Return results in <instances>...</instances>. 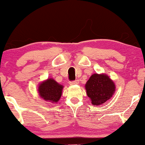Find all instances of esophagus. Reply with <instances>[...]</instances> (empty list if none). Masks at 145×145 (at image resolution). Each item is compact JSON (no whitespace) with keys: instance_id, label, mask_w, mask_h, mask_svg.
Wrapping results in <instances>:
<instances>
[{"instance_id":"esophagus-1","label":"esophagus","mask_w":145,"mask_h":145,"mask_svg":"<svg viewBox=\"0 0 145 145\" xmlns=\"http://www.w3.org/2000/svg\"><path fill=\"white\" fill-rule=\"evenodd\" d=\"M69 83L70 85H74V84H78V82L77 80H75V81H71V82H69Z\"/></svg>"}]
</instances>
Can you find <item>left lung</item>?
I'll return each instance as SVG.
<instances>
[{"label": "left lung", "mask_w": 145, "mask_h": 145, "mask_svg": "<svg viewBox=\"0 0 145 145\" xmlns=\"http://www.w3.org/2000/svg\"><path fill=\"white\" fill-rule=\"evenodd\" d=\"M86 94L94 106L101 105L112 97L115 84L106 74H94L85 84Z\"/></svg>", "instance_id": "8db88e82"}]
</instances>
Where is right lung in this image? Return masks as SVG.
<instances>
[{
  "label": "right lung",
  "mask_w": 145,
  "mask_h": 145,
  "mask_svg": "<svg viewBox=\"0 0 145 145\" xmlns=\"http://www.w3.org/2000/svg\"><path fill=\"white\" fill-rule=\"evenodd\" d=\"M63 86L56 82L52 78H48L39 84V95L45 101L57 103L62 95Z\"/></svg>",
  "instance_id": "1"
}]
</instances>
